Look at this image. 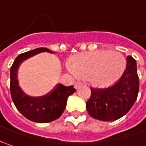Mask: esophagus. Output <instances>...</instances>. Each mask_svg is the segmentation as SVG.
<instances>
[{"instance_id": "esophagus-1", "label": "esophagus", "mask_w": 146, "mask_h": 146, "mask_svg": "<svg viewBox=\"0 0 146 146\" xmlns=\"http://www.w3.org/2000/svg\"><path fill=\"white\" fill-rule=\"evenodd\" d=\"M81 85H82L81 82L77 81V82H76V83H75V84H74V87H75V88H76V89H77L78 88L80 87Z\"/></svg>"}]
</instances>
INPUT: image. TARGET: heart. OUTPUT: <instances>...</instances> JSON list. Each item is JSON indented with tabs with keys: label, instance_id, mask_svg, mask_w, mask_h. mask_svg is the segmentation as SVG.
I'll list each match as a JSON object with an SVG mask.
<instances>
[{
	"label": "heart",
	"instance_id": "heart-1",
	"mask_svg": "<svg viewBox=\"0 0 146 146\" xmlns=\"http://www.w3.org/2000/svg\"><path fill=\"white\" fill-rule=\"evenodd\" d=\"M126 67V59L119 52L98 50L76 55L67 70L75 77H88L98 86H107L116 82Z\"/></svg>",
	"mask_w": 146,
	"mask_h": 146
}]
</instances>
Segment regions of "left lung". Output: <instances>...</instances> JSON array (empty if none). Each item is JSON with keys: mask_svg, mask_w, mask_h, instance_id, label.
Returning a JSON list of instances; mask_svg holds the SVG:
<instances>
[{"mask_svg": "<svg viewBox=\"0 0 146 146\" xmlns=\"http://www.w3.org/2000/svg\"><path fill=\"white\" fill-rule=\"evenodd\" d=\"M139 92L137 62L127 57L126 70L114 85L108 88H91V97L86 103L90 116L102 121L120 119L134 105Z\"/></svg>", "mask_w": 146, "mask_h": 146, "instance_id": "obj_1", "label": "left lung"}]
</instances>
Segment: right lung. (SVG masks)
<instances>
[{
    "mask_svg": "<svg viewBox=\"0 0 146 146\" xmlns=\"http://www.w3.org/2000/svg\"><path fill=\"white\" fill-rule=\"evenodd\" d=\"M48 52L46 48H38L19 54L10 68V93L16 108L29 120L36 123H48L58 119L63 113L69 96L76 92L73 85L66 87L57 84L51 92L42 97H31L20 88L18 80V69L20 64L37 53Z\"/></svg>",
    "mask_w": 146,
    "mask_h": 146,
    "instance_id": "obj_1",
    "label": "right lung"
}]
</instances>
